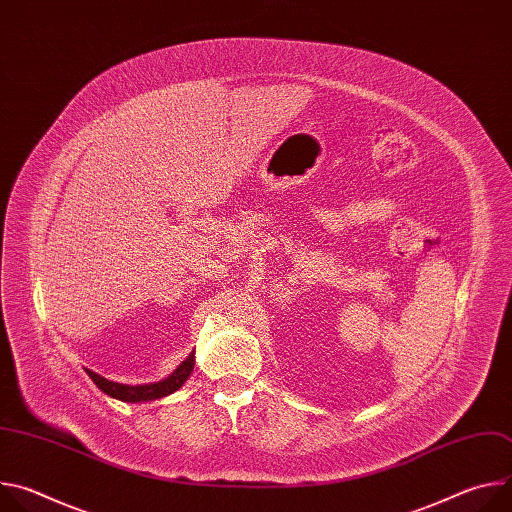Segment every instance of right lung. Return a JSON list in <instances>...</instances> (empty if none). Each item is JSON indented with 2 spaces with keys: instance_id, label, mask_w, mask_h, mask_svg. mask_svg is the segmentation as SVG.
Wrapping results in <instances>:
<instances>
[{
  "instance_id": "1",
  "label": "right lung",
  "mask_w": 512,
  "mask_h": 512,
  "mask_svg": "<svg viewBox=\"0 0 512 512\" xmlns=\"http://www.w3.org/2000/svg\"><path fill=\"white\" fill-rule=\"evenodd\" d=\"M194 362L196 360H194V352H192L184 362L178 364L172 375H168L166 379H162L158 383H150V385H121V383L109 381L93 371H87V375L105 395L125 401V403H143V401H156V399L168 397L174 391H178L186 383V379L192 375Z\"/></svg>"
}]
</instances>
